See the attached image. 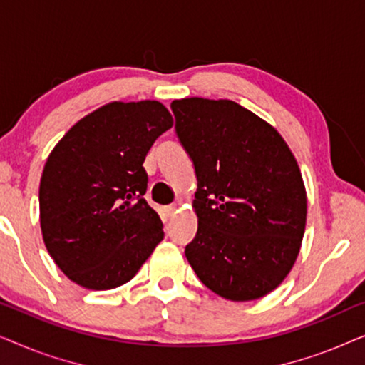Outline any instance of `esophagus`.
I'll use <instances>...</instances> for the list:
<instances>
[{
	"instance_id": "obj_1",
	"label": "esophagus",
	"mask_w": 365,
	"mask_h": 365,
	"mask_svg": "<svg viewBox=\"0 0 365 365\" xmlns=\"http://www.w3.org/2000/svg\"><path fill=\"white\" fill-rule=\"evenodd\" d=\"M166 212H168V216H174V214L178 212V206H176V204H171V206H168V207H166Z\"/></svg>"
}]
</instances>
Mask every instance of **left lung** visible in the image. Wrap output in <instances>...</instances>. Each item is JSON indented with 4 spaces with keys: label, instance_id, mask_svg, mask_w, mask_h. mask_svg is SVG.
<instances>
[{
    "label": "left lung",
    "instance_id": "1",
    "mask_svg": "<svg viewBox=\"0 0 365 365\" xmlns=\"http://www.w3.org/2000/svg\"><path fill=\"white\" fill-rule=\"evenodd\" d=\"M171 109L197 178V232L184 254L217 296L264 297L291 272L306 231L296 158L276 128L229 99H176Z\"/></svg>",
    "mask_w": 365,
    "mask_h": 365
}]
</instances>
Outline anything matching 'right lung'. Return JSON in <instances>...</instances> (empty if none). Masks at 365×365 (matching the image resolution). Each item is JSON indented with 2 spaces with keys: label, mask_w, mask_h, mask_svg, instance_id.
Here are the masks:
<instances>
[{
  "label": "right lung",
  "mask_w": 365,
  "mask_h": 365,
  "mask_svg": "<svg viewBox=\"0 0 365 365\" xmlns=\"http://www.w3.org/2000/svg\"><path fill=\"white\" fill-rule=\"evenodd\" d=\"M171 126L159 101H114L79 119L48 156L39 182L43 241L78 286H123L163 241L161 219L143 197V163Z\"/></svg>",
  "instance_id": "add662e5"
}]
</instances>
